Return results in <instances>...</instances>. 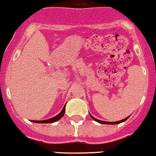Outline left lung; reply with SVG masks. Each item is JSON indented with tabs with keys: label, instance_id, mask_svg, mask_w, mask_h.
<instances>
[{
	"label": "left lung",
	"instance_id": "left-lung-1",
	"mask_svg": "<svg viewBox=\"0 0 156 156\" xmlns=\"http://www.w3.org/2000/svg\"><path fill=\"white\" fill-rule=\"evenodd\" d=\"M90 117H91L92 119H94V120L96 121V122H99V123H102V124H118V123H120V122H124V121H126V119H127L128 118H129V116H128V117H126V119H122V120H120V121H117V122H105V121H101V120H99V119H95L94 117L92 116V115H90Z\"/></svg>",
	"mask_w": 156,
	"mask_h": 156
}]
</instances>
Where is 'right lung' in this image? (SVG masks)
Masks as SVG:
<instances>
[{"label":"right lung","instance_id":"1","mask_svg":"<svg viewBox=\"0 0 156 156\" xmlns=\"http://www.w3.org/2000/svg\"><path fill=\"white\" fill-rule=\"evenodd\" d=\"M65 112H66V105L63 107V108H62V110L61 111V112H60L58 115H56V116L53 117V118H51V119H46V120H31V121L34 122H37V123H51V122H56V121L59 120V119H61L62 117L64 115Z\"/></svg>","mask_w":156,"mask_h":156}]
</instances>
